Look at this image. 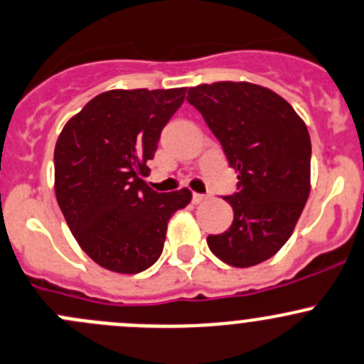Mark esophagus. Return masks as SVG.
<instances>
[{"mask_svg": "<svg viewBox=\"0 0 364 364\" xmlns=\"http://www.w3.org/2000/svg\"><path fill=\"white\" fill-rule=\"evenodd\" d=\"M205 200H207V196H205V194H198V193H194V194H193V203H194V205L203 203Z\"/></svg>", "mask_w": 364, "mask_h": 364, "instance_id": "esophagus-1", "label": "esophagus"}]
</instances>
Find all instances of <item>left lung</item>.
I'll use <instances>...</instances> for the list:
<instances>
[{"instance_id": "1", "label": "left lung", "mask_w": 364, "mask_h": 364, "mask_svg": "<svg viewBox=\"0 0 364 364\" xmlns=\"http://www.w3.org/2000/svg\"><path fill=\"white\" fill-rule=\"evenodd\" d=\"M187 100L205 118L237 171L239 193L226 232L208 235L212 253L233 267L274 257L294 233L311 191V141L303 118L272 90L247 81L191 86Z\"/></svg>"}]
</instances>
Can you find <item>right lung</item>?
<instances>
[{
    "label": "right lung",
    "mask_w": 364,
    "mask_h": 364,
    "mask_svg": "<svg viewBox=\"0 0 364 364\" xmlns=\"http://www.w3.org/2000/svg\"><path fill=\"white\" fill-rule=\"evenodd\" d=\"M186 88L109 90L61 129L55 193L81 250L95 264L136 274L157 262L168 221L189 205V189L156 193L141 177Z\"/></svg>",
    "instance_id": "add662e5"
}]
</instances>
